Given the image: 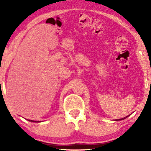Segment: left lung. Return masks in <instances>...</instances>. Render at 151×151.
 <instances>
[{"mask_svg": "<svg viewBox=\"0 0 151 151\" xmlns=\"http://www.w3.org/2000/svg\"><path fill=\"white\" fill-rule=\"evenodd\" d=\"M127 116H126V117H124V118H122V119H118L117 120V121H121V120H123V119H126Z\"/></svg>", "mask_w": 151, "mask_h": 151, "instance_id": "left-lung-1", "label": "left lung"}]
</instances>
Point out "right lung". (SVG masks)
<instances>
[{"instance_id": "obj_1", "label": "right lung", "mask_w": 151, "mask_h": 151, "mask_svg": "<svg viewBox=\"0 0 151 151\" xmlns=\"http://www.w3.org/2000/svg\"><path fill=\"white\" fill-rule=\"evenodd\" d=\"M28 120V119H27ZM28 121H30V122H39V121H32V120H31V121H30V120H28Z\"/></svg>"}]
</instances>
